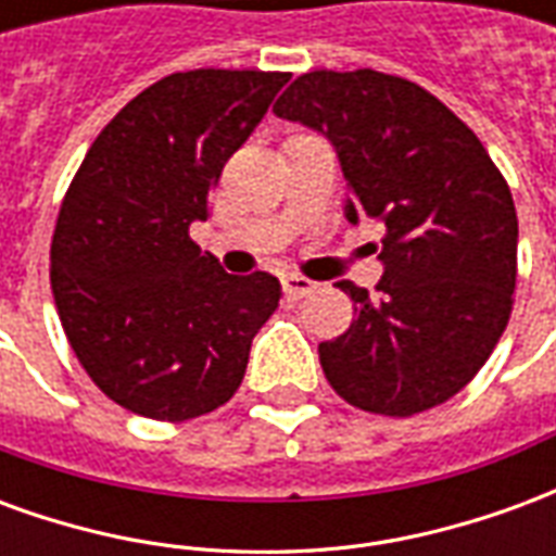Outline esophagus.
Returning <instances> with one entry per match:
<instances>
[{
	"label": "esophagus",
	"mask_w": 556,
	"mask_h": 556,
	"mask_svg": "<svg viewBox=\"0 0 556 556\" xmlns=\"http://www.w3.org/2000/svg\"><path fill=\"white\" fill-rule=\"evenodd\" d=\"M282 291L289 294V298H306V294H313L315 282L313 279L301 277V274H286L282 277Z\"/></svg>",
	"instance_id": "obj_1"
}]
</instances>
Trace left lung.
I'll use <instances>...</instances> for the list:
<instances>
[{"mask_svg": "<svg viewBox=\"0 0 556 556\" xmlns=\"http://www.w3.org/2000/svg\"><path fill=\"white\" fill-rule=\"evenodd\" d=\"M274 113L325 134L349 181L345 217L384 223L378 298L349 279L354 321L318 345L349 405L410 417L453 399L513 313L518 217L477 134L417 83L372 67L309 71Z\"/></svg>", "mask_w": 556, "mask_h": 556, "instance_id": "obj_1", "label": "left lung"}]
</instances>
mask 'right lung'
I'll return each instance as SVG.
<instances>
[{
    "mask_svg": "<svg viewBox=\"0 0 556 556\" xmlns=\"http://www.w3.org/2000/svg\"><path fill=\"white\" fill-rule=\"evenodd\" d=\"M291 74L199 67L127 103L67 187L50 282L71 349L115 405L181 422L241 387L279 279L226 274L190 238L226 160Z\"/></svg>",
    "mask_w": 556,
    "mask_h": 556,
    "instance_id": "right-lung-1",
    "label": "right lung"
}]
</instances>
